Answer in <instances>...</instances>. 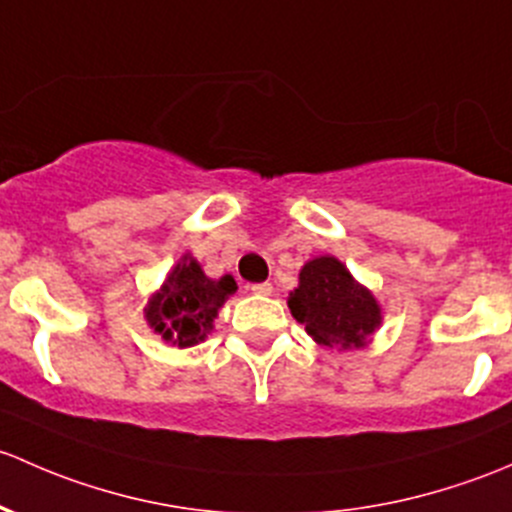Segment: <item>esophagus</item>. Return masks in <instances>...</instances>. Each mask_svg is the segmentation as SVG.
Here are the masks:
<instances>
[{
  "instance_id": "34e87169",
  "label": "esophagus",
  "mask_w": 512,
  "mask_h": 512,
  "mask_svg": "<svg viewBox=\"0 0 512 512\" xmlns=\"http://www.w3.org/2000/svg\"><path fill=\"white\" fill-rule=\"evenodd\" d=\"M271 291H273L271 283H254V286H251V293L254 295H271Z\"/></svg>"
}]
</instances>
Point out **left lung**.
Here are the masks:
<instances>
[{
    "label": "left lung",
    "mask_w": 512,
    "mask_h": 512,
    "mask_svg": "<svg viewBox=\"0 0 512 512\" xmlns=\"http://www.w3.org/2000/svg\"><path fill=\"white\" fill-rule=\"evenodd\" d=\"M288 308L305 333L328 350H360L382 325V305L340 258L325 254L303 263Z\"/></svg>",
    "instance_id": "8db88e82"
}]
</instances>
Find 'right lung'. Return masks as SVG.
<instances>
[{"instance_id":"obj_1","label":"right lung","mask_w":512,"mask_h":512,"mask_svg":"<svg viewBox=\"0 0 512 512\" xmlns=\"http://www.w3.org/2000/svg\"><path fill=\"white\" fill-rule=\"evenodd\" d=\"M234 293V276L209 278L202 263L187 251L167 273L165 283L147 298L145 320L152 333L170 345H199L212 333L214 318Z\"/></svg>"}]
</instances>
